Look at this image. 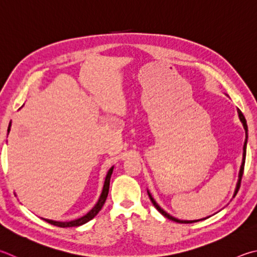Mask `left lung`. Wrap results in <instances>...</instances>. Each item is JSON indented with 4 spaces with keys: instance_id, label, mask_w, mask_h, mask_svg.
<instances>
[{
    "instance_id": "8db88e82",
    "label": "left lung",
    "mask_w": 257,
    "mask_h": 257,
    "mask_svg": "<svg viewBox=\"0 0 257 257\" xmlns=\"http://www.w3.org/2000/svg\"><path fill=\"white\" fill-rule=\"evenodd\" d=\"M237 113H238V118H239V120L241 121V123H242V127H244V129H245V133H246V139H245V143H244V147H242V161H241V165H240V169H239V173H238V181H237V184H236V188H235V192H234V197L235 195L237 194V192H238V190H239V186H240V181H241V177H242V173H244V165H245V157H246V146H247V132H248V129H247V123H246V119H245V116H244V114L241 113V111L239 110V109H237ZM147 193H148V197H149V199H151V201H152V203L154 204V207H155L158 211H160L163 216L164 217H166L167 219H170V220H173V221H175V222H179V223H192V222H197V221H200V220H204V219H207V218H203V219H199V220H180V219H177V218H174L173 216H171L170 213H167L165 210H163L160 206H158V204L156 203V201L155 200H154V198L152 197V194L149 193V191H147Z\"/></svg>"
}]
</instances>
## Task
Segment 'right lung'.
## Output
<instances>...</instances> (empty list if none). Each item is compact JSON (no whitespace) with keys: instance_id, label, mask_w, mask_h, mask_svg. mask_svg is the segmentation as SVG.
<instances>
[{"instance_id":"add662e5","label":"right lung","mask_w":257,"mask_h":257,"mask_svg":"<svg viewBox=\"0 0 257 257\" xmlns=\"http://www.w3.org/2000/svg\"><path fill=\"white\" fill-rule=\"evenodd\" d=\"M10 128H11V122L9 123V128H8V134L10 133ZM113 172V166L111 167L109 170L108 174L105 176V181H104V185H103V189H102V193L100 195L99 200H97V202L94 207H93L90 211H88L85 216H83L78 219H75V220H72V221H55V220H50V219H45L43 218L45 221H47L50 225H54V226H57V227H77V226H81L84 225V223H86L87 221H90L91 219L94 218L97 213H99L100 210L103 207V204L106 200V197H108V193H109V186H110V179H111V174H112Z\"/></svg>"}]
</instances>
